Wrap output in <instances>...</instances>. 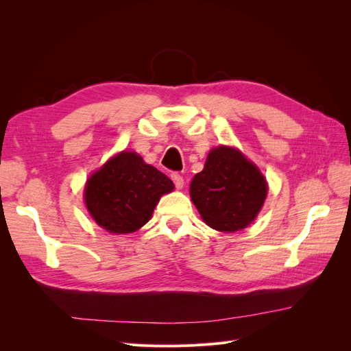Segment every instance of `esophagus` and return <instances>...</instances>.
I'll use <instances>...</instances> for the list:
<instances>
[{
    "mask_svg": "<svg viewBox=\"0 0 351 351\" xmlns=\"http://www.w3.org/2000/svg\"><path fill=\"white\" fill-rule=\"evenodd\" d=\"M171 178H173V182H174V184H176L177 189H183V186H184V178H183L182 176L174 173V174L171 176Z\"/></svg>",
    "mask_w": 351,
    "mask_h": 351,
    "instance_id": "obj_1",
    "label": "esophagus"
}]
</instances>
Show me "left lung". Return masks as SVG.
Returning a JSON list of instances; mask_svg holds the SVG:
<instances>
[{"mask_svg": "<svg viewBox=\"0 0 351 351\" xmlns=\"http://www.w3.org/2000/svg\"><path fill=\"white\" fill-rule=\"evenodd\" d=\"M267 193L259 168L230 146L214 147L190 183V197L202 219L226 232L246 228L258 217Z\"/></svg>", "mask_w": 351, "mask_h": 351, "instance_id": "obj_1", "label": "left lung"}]
</instances>
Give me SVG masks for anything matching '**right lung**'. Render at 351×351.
I'll use <instances>...</instances> for the list:
<instances>
[{
    "instance_id": "right-lung-1",
    "label": "right lung",
    "mask_w": 351,
    "mask_h": 351,
    "mask_svg": "<svg viewBox=\"0 0 351 351\" xmlns=\"http://www.w3.org/2000/svg\"><path fill=\"white\" fill-rule=\"evenodd\" d=\"M174 190L164 173L146 164L136 152L108 159L84 186V204L95 222L114 234L143 227L162 195Z\"/></svg>"
}]
</instances>
